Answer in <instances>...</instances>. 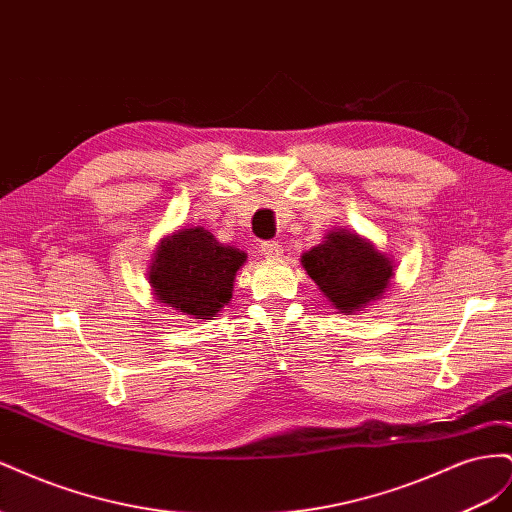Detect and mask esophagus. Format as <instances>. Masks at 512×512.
Wrapping results in <instances>:
<instances>
[{"mask_svg":"<svg viewBox=\"0 0 512 512\" xmlns=\"http://www.w3.org/2000/svg\"><path fill=\"white\" fill-rule=\"evenodd\" d=\"M260 252H262V256L269 258V260H277V258L284 254L280 243H275V241H262L260 243Z\"/></svg>","mask_w":512,"mask_h":512,"instance_id":"1","label":"esophagus"}]
</instances>
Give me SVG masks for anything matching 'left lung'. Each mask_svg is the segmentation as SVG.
<instances>
[{
    "label": "left lung",
    "mask_w": 512,
    "mask_h": 512,
    "mask_svg": "<svg viewBox=\"0 0 512 512\" xmlns=\"http://www.w3.org/2000/svg\"><path fill=\"white\" fill-rule=\"evenodd\" d=\"M301 265L337 312L346 316L380 299L395 275L391 258L346 228L331 230L301 256Z\"/></svg>",
    "instance_id": "1"
}]
</instances>
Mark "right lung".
<instances>
[{
    "instance_id": "right-lung-1",
    "label": "right lung",
    "mask_w": 512,
    "mask_h": 512,
    "mask_svg": "<svg viewBox=\"0 0 512 512\" xmlns=\"http://www.w3.org/2000/svg\"><path fill=\"white\" fill-rule=\"evenodd\" d=\"M245 252L194 226L168 235L156 247L149 284L160 303L185 318L211 320L232 297V282Z\"/></svg>"
}]
</instances>
